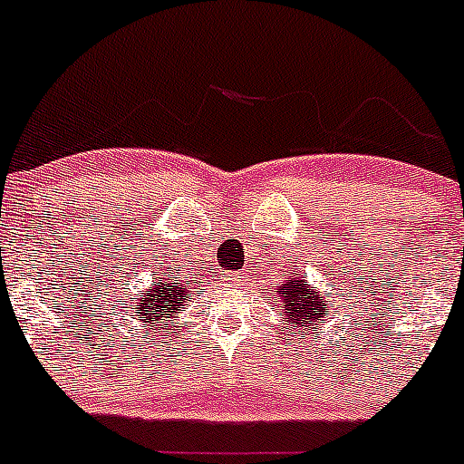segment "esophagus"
<instances>
[{"mask_svg":"<svg viewBox=\"0 0 464 464\" xmlns=\"http://www.w3.org/2000/svg\"><path fill=\"white\" fill-rule=\"evenodd\" d=\"M236 280H237V276H227V283L228 285H233V283H236Z\"/></svg>","mask_w":464,"mask_h":464,"instance_id":"esophagus-1","label":"esophagus"}]
</instances>
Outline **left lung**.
<instances>
[{
  "instance_id": "obj_1",
  "label": "left lung",
  "mask_w": 464,
  "mask_h": 464,
  "mask_svg": "<svg viewBox=\"0 0 464 464\" xmlns=\"http://www.w3.org/2000/svg\"><path fill=\"white\" fill-rule=\"evenodd\" d=\"M278 298L283 301L280 316H287V323H292V334L301 332L303 327L307 330L310 325L325 323L327 301L319 289L307 285L305 276H289V280L278 285Z\"/></svg>"
}]
</instances>
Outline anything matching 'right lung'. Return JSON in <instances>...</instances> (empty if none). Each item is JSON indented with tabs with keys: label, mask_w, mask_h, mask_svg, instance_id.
Masks as SVG:
<instances>
[{
	"label": "right lung",
	"mask_w": 464,
	"mask_h": 464,
	"mask_svg": "<svg viewBox=\"0 0 464 464\" xmlns=\"http://www.w3.org/2000/svg\"><path fill=\"white\" fill-rule=\"evenodd\" d=\"M188 296L190 289L184 287L181 280L161 278L159 283L150 285L143 298H139L132 305V312L143 325H152V323H163L166 325L170 319H177V312L188 301Z\"/></svg>",
	"instance_id": "right-lung-1"
}]
</instances>
